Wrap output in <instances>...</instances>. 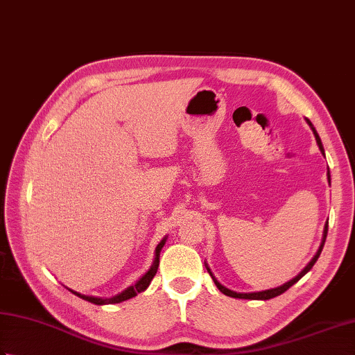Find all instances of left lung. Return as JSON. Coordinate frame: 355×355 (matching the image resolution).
<instances>
[{
	"mask_svg": "<svg viewBox=\"0 0 355 355\" xmlns=\"http://www.w3.org/2000/svg\"><path fill=\"white\" fill-rule=\"evenodd\" d=\"M308 124L311 126V129H312V132H314V135H315V140H317V144H318V148H320V150H322V154L324 155V149H323V144H322V140H320V137H318V134L315 132V129H314V126H312L311 124V121L308 120ZM328 182L331 183V178H329V171H328ZM326 235H328V221H326V225H324V231H323V240H322V245H320V248H318V251H317V254L314 255V259H312L311 261H309V265L304 268L300 274H298L295 279H293L291 282H288V283H284L283 286H279V288H275V289H268V291H261V293H251V294H240V293H234V291H231V289H227V288H225L223 284H220L217 280H215V277L212 275V272H211V269L207 268V272L211 274V277H212V280H214V283L217 284V288L221 291V293H223L225 295H227V297H234V298H246V300H269V298H274V297H277V295H280V294H283L284 291H288L291 286H293V284H295L298 280L302 279V277L308 272V270H311V268L315 265V261H317V259L318 257H320V254H322V249H323V246H324V241H326Z\"/></svg>",
	"mask_w": 355,
	"mask_h": 355,
	"instance_id": "1",
	"label": "left lung"
}]
</instances>
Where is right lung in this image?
I'll return each instance as SVG.
<instances>
[{
  "instance_id": "add662e5",
  "label": "right lung",
  "mask_w": 355,
  "mask_h": 355,
  "mask_svg": "<svg viewBox=\"0 0 355 355\" xmlns=\"http://www.w3.org/2000/svg\"><path fill=\"white\" fill-rule=\"evenodd\" d=\"M164 241H166V239L159 241V245H158L157 249H155V261H154V265H152V268L141 277L140 280H138V282L134 284V286H129L126 291H123L121 294H118V295H115V297H112V298H98V297L83 295V294H80V293H75V291H72V293H73L75 295H78L80 298H83V300H87V302H90V303H94V304H112V303H120V302H124V300H129V298L135 297L137 294L143 293V291L149 286V283H150L152 279H154V275L157 274L158 263H159V251H162V248L164 246Z\"/></svg>"
}]
</instances>
